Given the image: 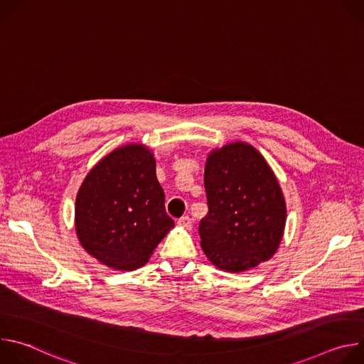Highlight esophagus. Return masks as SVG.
Returning <instances> with one entry per match:
<instances>
[{"instance_id": "1", "label": "esophagus", "mask_w": 364, "mask_h": 364, "mask_svg": "<svg viewBox=\"0 0 364 364\" xmlns=\"http://www.w3.org/2000/svg\"><path fill=\"white\" fill-rule=\"evenodd\" d=\"M178 226H181V228H184L186 230H191V226H193V222H191V219L188 218V216H183V218H180L178 219Z\"/></svg>"}]
</instances>
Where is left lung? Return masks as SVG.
Returning <instances> with one entry per match:
<instances>
[{
  "label": "left lung",
  "mask_w": 364,
  "mask_h": 364,
  "mask_svg": "<svg viewBox=\"0 0 364 364\" xmlns=\"http://www.w3.org/2000/svg\"><path fill=\"white\" fill-rule=\"evenodd\" d=\"M204 187L209 212L198 233L207 259L232 274L269 261L284 236L287 203L264 155L242 141L212 149Z\"/></svg>",
  "instance_id": "obj_1"
}]
</instances>
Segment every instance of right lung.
Segmentation results:
<instances>
[{
	"label": "right lung",
	"instance_id": "add662e5",
	"mask_svg": "<svg viewBox=\"0 0 364 364\" xmlns=\"http://www.w3.org/2000/svg\"><path fill=\"white\" fill-rule=\"evenodd\" d=\"M155 164L148 146L127 144L107 154L80 184L76 236L102 265L115 271L141 268L174 228Z\"/></svg>",
	"mask_w": 364,
	"mask_h": 364
}]
</instances>
